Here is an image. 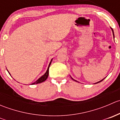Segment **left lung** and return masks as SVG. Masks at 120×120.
Segmentation results:
<instances>
[{
	"mask_svg": "<svg viewBox=\"0 0 120 120\" xmlns=\"http://www.w3.org/2000/svg\"><path fill=\"white\" fill-rule=\"evenodd\" d=\"M111 29H112V34H113V38H114V31H113V30H112V28H111ZM70 77H71V76H70ZM71 79H72V80L75 81H76V82H78V81H76V80H75V79H74L73 78H72V77H71ZM105 78H103V79H101V80H100V81L98 82H96V83H95V84H96V83H99V82H101V81H102L103 80V79H105Z\"/></svg>",
	"mask_w": 120,
	"mask_h": 120,
	"instance_id": "obj_1",
	"label": "left lung"
}]
</instances>
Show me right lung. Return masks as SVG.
Here are the masks:
<instances>
[{"label": "right lung", "mask_w": 120, "mask_h": 120, "mask_svg": "<svg viewBox=\"0 0 120 120\" xmlns=\"http://www.w3.org/2000/svg\"><path fill=\"white\" fill-rule=\"evenodd\" d=\"M52 60H53V59H52L51 61H50V63H49V66H48V69H47V71H46V72H45V74L43 75H42L41 77H40V78H39V79H38L37 81H36L35 82L32 83V85L37 84V83H41V82H44L46 80V79H47V78H48V76H49V67H50V64H51V63H52ZM8 73H9V74L10 75V74L9 72H8Z\"/></svg>", "instance_id": "add662e5"}]
</instances>
